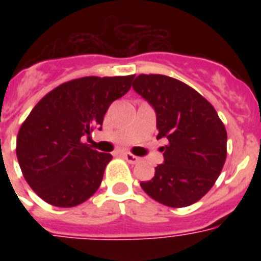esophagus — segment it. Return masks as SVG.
Wrapping results in <instances>:
<instances>
[{"label":"esophagus","mask_w":261,"mask_h":261,"mask_svg":"<svg viewBox=\"0 0 261 261\" xmlns=\"http://www.w3.org/2000/svg\"><path fill=\"white\" fill-rule=\"evenodd\" d=\"M123 157H124V159H126L130 164H137L139 161V157L131 154V153H128V151H124V153H123Z\"/></svg>","instance_id":"obj_1"}]
</instances>
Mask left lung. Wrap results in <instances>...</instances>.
<instances>
[{"label":"left lung","mask_w":261,"mask_h":261,"mask_svg":"<svg viewBox=\"0 0 261 261\" xmlns=\"http://www.w3.org/2000/svg\"><path fill=\"white\" fill-rule=\"evenodd\" d=\"M133 88L157 114L164 164L141 181L151 199L168 207H187L214 186L226 161V128L217 111L194 88L163 74H139Z\"/></svg>","instance_id":"1"}]
</instances>
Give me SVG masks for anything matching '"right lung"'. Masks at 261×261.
<instances>
[{"label":"right lung","instance_id":"1","mask_svg":"<svg viewBox=\"0 0 261 261\" xmlns=\"http://www.w3.org/2000/svg\"><path fill=\"white\" fill-rule=\"evenodd\" d=\"M134 77L90 75L61 84L22 122L16 154L24 178L44 202L74 207L98 190L112 155L81 138L101 126L111 102L130 90Z\"/></svg>","mask_w":261,"mask_h":261}]
</instances>
